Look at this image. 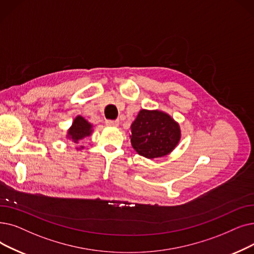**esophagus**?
I'll return each instance as SVG.
<instances>
[{
    "label": "esophagus",
    "instance_id": "34e87169",
    "mask_svg": "<svg viewBox=\"0 0 254 254\" xmlns=\"http://www.w3.org/2000/svg\"><path fill=\"white\" fill-rule=\"evenodd\" d=\"M106 126L116 127L119 126V121L118 120H106Z\"/></svg>",
    "mask_w": 254,
    "mask_h": 254
}]
</instances>
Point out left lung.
Listing matches in <instances>:
<instances>
[{
	"mask_svg": "<svg viewBox=\"0 0 254 254\" xmlns=\"http://www.w3.org/2000/svg\"><path fill=\"white\" fill-rule=\"evenodd\" d=\"M129 128L131 146L149 160L167 156L182 138L179 123L161 110H140Z\"/></svg>",
	"mask_w": 254,
	"mask_h": 254,
	"instance_id": "left-lung-1",
	"label": "left lung"
}]
</instances>
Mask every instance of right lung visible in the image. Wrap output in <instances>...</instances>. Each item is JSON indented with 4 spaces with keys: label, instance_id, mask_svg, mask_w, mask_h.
Instances as JSON below:
<instances>
[{
    "label": "right lung",
    "instance_id": "1",
    "mask_svg": "<svg viewBox=\"0 0 254 254\" xmlns=\"http://www.w3.org/2000/svg\"><path fill=\"white\" fill-rule=\"evenodd\" d=\"M92 131H93V125L90 124L88 120H86L83 116L78 115L73 119L71 127L67 129V135H66V138L69 139L71 142H73L74 144H78L79 142H81L86 137L91 136ZM81 148H84V146H80L79 148L76 147V149H81Z\"/></svg>",
    "mask_w": 254,
    "mask_h": 254
}]
</instances>
